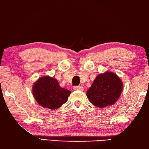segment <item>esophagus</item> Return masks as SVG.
Wrapping results in <instances>:
<instances>
[{
    "instance_id": "obj_1",
    "label": "esophagus",
    "mask_w": 149,
    "mask_h": 149,
    "mask_svg": "<svg viewBox=\"0 0 149 149\" xmlns=\"http://www.w3.org/2000/svg\"><path fill=\"white\" fill-rule=\"evenodd\" d=\"M74 91H84V87L82 86H74Z\"/></svg>"
}]
</instances>
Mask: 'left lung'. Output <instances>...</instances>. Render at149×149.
Wrapping results in <instances>:
<instances>
[{
	"instance_id": "left-lung-1",
	"label": "left lung",
	"mask_w": 149,
	"mask_h": 149,
	"mask_svg": "<svg viewBox=\"0 0 149 149\" xmlns=\"http://www.w3.org/2000/svg\"><path fill=\"white\" fill-rule=\"evenodd\" d=\"M123 82L114 72L99 74L86 92V96L94 106L104 108L118 101L123 91Z\"/></svg>"
}]
</instances>
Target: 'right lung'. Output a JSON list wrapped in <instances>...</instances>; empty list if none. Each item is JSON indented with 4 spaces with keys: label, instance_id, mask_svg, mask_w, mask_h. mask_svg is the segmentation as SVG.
Instances as JSON below:
<instances>
[{
    "label": "right lung",
    "instance_id": "1",
    "mask_svg": "<svg viewBox=\"0 0 149 149\" xmlns=\"http://www.w3.org/2000/svg\"><path fill=\"white\" fill-rule=\"evenodd\" d=\"M34 98L43 108L56 109L66 103L71 92L60 86L57 80L49 76H43L32 86Z\"/></svg>",
    "mask_w": 149,
    "mask_h": 149
}]
</instances>
